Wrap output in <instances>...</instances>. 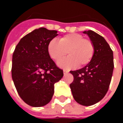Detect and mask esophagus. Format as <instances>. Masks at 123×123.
<instances>
[{
  "label": "esophagus",
  "instance_id": "1",
  "mask_svg": "<svg viewBox=\"0 0 123 123\" xmlns=\"http://www.w3.org/2000/svg\"><path fill=\"white\" fill-rule=\"evenodd\" d=\"M63 72H64V74H66L67 73H68V71L67 70H63Z\"/></svg>",
  "mask_w": 123,
  "mask_h": 123
}]
</instances>
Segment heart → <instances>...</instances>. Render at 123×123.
I'll use <instances>...</instances> for the list:
<instances>
[{
    "label": "heart",
    "instance_id": "obj_1",
    "mask_svg": "<svg viewBox=\"0 0 123 123\" xmlns=\"http://www.w3.org/2000/svg\"><path fill=\"white\" fill-rule=\"evenodd\" d=\"M51 59L59 61L67 54L69 56L61 59L58 65L62 68L71 69L89 63L95 52V47L90 39L84 38L79 33H70L59 39H52L47 46Z\"/></svg>",
    "mask_w": 123,
    "mask_h": 123
}]
</instances>
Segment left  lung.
<instances>
[{
  "label": "left lung",
  "instance_id": "8db88e82",
  "mask_svg": "<svg viewBox=\"0 0 123 123\" xmlns=\"http://www.w3.org/2000/svg\"><path fill=\"white\" fill-rule=\"evenodd\" d=\"M84 33L93 43L95 52L86 66L70 71L74 76L70 87L77 103L90 106L101 100L108 91L114 68L113 53L102 36L92 30Z\"/></svg>",
  "mask_w": 123,
  "mask_h": 123
}]
</instances>
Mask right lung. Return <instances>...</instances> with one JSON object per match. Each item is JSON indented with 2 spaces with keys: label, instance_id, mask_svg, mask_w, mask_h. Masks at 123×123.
Here are the masks:
<instances>
[{
  "label": "right lung",
  "instance_id": "add662e5",
  "mask_svg": "<svg viewBox=\"0 0 123 123\" xmlns=\"http://www.w3.org/2000/svg\"><path fill=\"white\" fill-rule=\"evenodd\" d=\"M57 31L35 29L23 37L12 55V77L22 100L32 107H42L51 100L54 84L63 76V70L51 59L49 41Z\"/></svg>",
  "mask_w": 123,
  "mask_h": 123
}]
</instances>
